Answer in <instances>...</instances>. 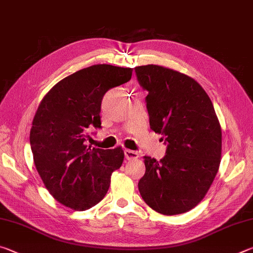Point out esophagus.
<instances>
[{
	"label": "esophagus",
	"mask_w": 253,
	"mask_h": 253,
	"mask_svg": "<svg viewBox=\"0 0 253 253\" xmlns=\"http://www.w3.org/2000/svg\"><path fill=\"white\" fill-rule=\"evenodd\" d=\"M124 154H125V158L128 161H134L138 158V153L130 151V149H125V151H124Z\"/></svg>",
	"instance_id": "obj_1"
}]
</instances>
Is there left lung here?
<instances>
[{"mask_svg": "<svg viewBox=\"0 0 253 253\" xmlns=\"http://www.w3.org/2000/svg\"><path fill=\"white\" fill-rule=\"evenodd\" d=\"M135 72L148 92L149 126L168 146L161 161L144 156L139 193L164 215L187 212L208 193L220 166L222 132L215 110L191 77L156 65L136 67Z\"/></svg>", "mask_w": 253, "mask_h": 253, "instance_id": "8db88e82", "label": "left lung"}]
</instances>
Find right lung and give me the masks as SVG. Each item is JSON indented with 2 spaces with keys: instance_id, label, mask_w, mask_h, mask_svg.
<instances>
[{
  "instance_id": "1",
  "label": "right lung",
  "mask_w": 253,
  "mask_h": 253,
  "mask_svg": "<svg viewBox=\"0 0 253 253\" xmlns=\"http://www.w3.org/2000/svg\"><path fill=\"white\" fill-rule=\"evenodd\" d=\"M131 68L93 65L54 85L40 102L30 131L34 165L50 194L66 207L84 211L105 198L121 147L87 146L88 130L101 128V100L110 88L129 81Z\"/></svg>"
}]
</instances>
